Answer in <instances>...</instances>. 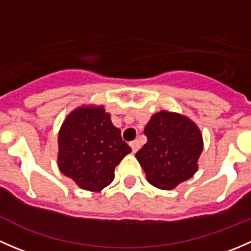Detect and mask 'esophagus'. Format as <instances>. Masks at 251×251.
Here are the masks:
<instances>
[{
    "mask_svg": "<svg viewBox=\"0 0 251 251\" xmlns=\"http://www.w3.org/2000/svg\"><path fill=\"white\" fill-rule=\"evenodd\" d=\"M130 146H131V148H132L133 153H136V151H137L138 149H140V142H138L137 140L132 141V142H131V143H130Z\"/></svg>",
    "mask_w": 251,
    "mask_h": 251,
    "instance_id": "obj_1",
    "label": "esophagus"
}]
</instances>
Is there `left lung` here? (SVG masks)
<instances>
[{
  "label": "left lung",
  "instance_id": "obj_1",
  "mask_svg": "<svg viewBox=\"0 0 251 251\" xmlns=\"http://www.w3.org/2000/svg\"><path fill=\"white\" fill-rule=\"evenodd\" d=\"M144 135L148 141L136 158L149 183L170 191L197 173L203 136L191 119L160 110L148 121Z\"/></svg>",
  "mask_w": 251,
  "mask_h": 251
}]
</instances>
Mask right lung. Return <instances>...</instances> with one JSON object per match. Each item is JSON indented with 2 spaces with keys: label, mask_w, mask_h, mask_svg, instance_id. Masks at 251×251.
<instances>
[{
  "label": "right lung",
  "mask_w": 251,
  "mask_h": 251,
  "mask_svg": "<svg viewBox=\"0 0 251 251\" xmlns=\"http://www.w3.org/2000/svg\"><path fill=\"white\" fill-rule=\"evenodd\" d=\"M58 148L62 174L90 192L109 186L115 177V166L131 151L102 105L73 110L59 130Z\"/></svg>",
  "instance_id": "obj_1"
}]
</instances>
